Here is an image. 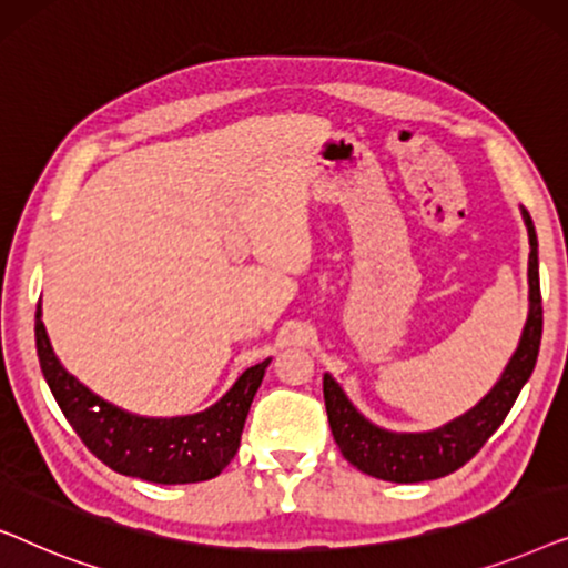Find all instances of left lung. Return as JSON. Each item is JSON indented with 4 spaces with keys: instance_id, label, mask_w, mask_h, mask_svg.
Instances as JSON below:
<instances>
[{
    "instance_id": "1",
    "label": "left lung",
    "mask_w": 568,
    "mask_h": 568,
    "mask_svg": "<svg viewBox=\"0 0 568 568\" xmlns=\"http://www.w3.org/2000/svg\"><path fill=\"white\" fill-rule=\"evenodd\" d=\"M527 235H530V263H527V278H530V315H527L523 338L515 356L494 390L470 408L468 414L442 426V429L424 434H393L377 429L356 410L344 390L331 375L323 377V398L328 410V424L333 439L354 468L367 473L372 478L393 480V484H418V480H434L449 476L463 468L488 437L499 429L504 418L515 406L519 390L530 379L535 362L540 352L542 336V297L538 276V237L527 209H523Z\"/></svg>"
}]
</instances>
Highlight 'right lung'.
Instances as JSON below:
<instances>
[{"label":"right lung","mask_w":568,"mask_h":568,"mask_svg":"<svg viewBox=\"0 0 568 568\" xmlns=\"http://www.w3.org/2000/svg\"><path fill=\"white\" fill-rule=\"evenodd\" d=\"M36 348L45 383L84 447L121 476L150 484H199L220 476L237 453L253 395L268 367L266 359L245 369L232 390L204 414L144 418L98 398L61 367L45 336L41 305L36 313Z\"/></svg>","instance_id":"right-lung-1"}]
</instances>
